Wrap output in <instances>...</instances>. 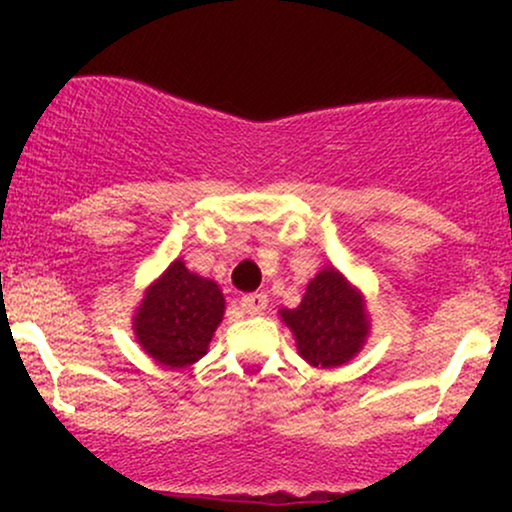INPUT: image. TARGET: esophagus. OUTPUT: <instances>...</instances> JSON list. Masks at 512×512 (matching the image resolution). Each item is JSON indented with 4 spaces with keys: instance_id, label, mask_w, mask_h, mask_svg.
<instances>
[{
    "instance_id": "1",
    "label": "esophagus",
    "mask_w": 512,
    "mask_h": 512,
    "mask_svg": "<svg viewBox=\"0 0 512 512\" xmlns=\"http://www.w3.org/2000/svg\"><path fill=\"white\" fill-rule=\"evenodd\" d=\"M267 303H269V298L264 296V293H248V296L240 298V308H243L248 315L264 313Z\"/></svg>"
}]
</instances>
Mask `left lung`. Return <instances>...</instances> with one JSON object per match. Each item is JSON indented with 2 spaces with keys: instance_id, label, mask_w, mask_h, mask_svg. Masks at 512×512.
<instances>
[{
  "instance_id": "1",
  "label": "left lung",
  "mask_w": 512,
  "mask_h": 512,
  "mask_svg": "<svg viewBox=\"0 0 512 512\" xmlns=\"http://www.w3.org/2000/svg\"><path fill=\"white\" fill-rule=\"evenodd\" d=\"M296 337L298 351L310 366H342L358 354L368 334V315L358 291L337 269H322L305 289L298 308L281 310Z\"/></svg>"
}]
</instances>
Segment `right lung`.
Wrapping results in <instances>:
<instances>
[{
  "instance_id": "1",
  "label": "right lung",
  "mask_w": 512,
  "mask_h": 512,
  "mask_svg": "<svg viewBox=\"0 0 512 512\" xmlns=\"http://www.w3.org/2000/svg\"><path fill=\"white\" fill-rule=\"evenodd\" d=\"M223 308L219 286L175 260L146 291L142 308L134 315V332L146 354L158 363L185 368L207 354Z\"/></svg>"
}]
</instances>
